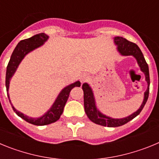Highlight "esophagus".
Listing matches in <instances>:
<instances>
[{
  "mask_svg": "<svg viewBox=\"0 0 159 159\" xmlns=\"http://www.w3.org/2000/svg\"><path fill=\"white\" fill-rule=\"evenodd\" d=\"M89 79V76H88L87 74H83L82 75L80 76V82L81 83H84L85 81H87Z\"/></svg>",
  "mask_w": 159,
  "mask_h": 159,
  "instance_id": "obj_1",
  "label": "esophagus"
}]
</instances>
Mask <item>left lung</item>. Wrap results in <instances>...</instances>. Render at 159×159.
<instances>
[{
    "instance_id": "obj_1",
    "label": "left lung",
    "mask_w": 159,
    "mask_h": 159,
    "mask_svg": "<svg viewBox=\"0 0 159 159\" xmlns=\"http://www.w3.org/2000/svg\"><path fill=\"white\" fill-rule=\"evenodd\" d=\"M114 40H115L116 44H117L118 50L122 55H123V56H133V57H135L138 64L141 68V71H143L145 74L146 80L148 84V87H147V90L144 94V99H143V103L137 111L130 115L128 117L123 118V119H112V118L107 117V116L102 115V113H100L99 111L97 110L92 88H90L88 84H83L82 88L83 91H84V110H85L88 119L92 122L95 123V124L108 127H116L123 126V125L126 124L129 121H130L131 119L135 118L138 115H139L140 112L142 111V110L145 106L147 99H148L149 91H150V88H149L150 87V75H149L148 64L146 62L145 58L143 57L139 48L138 47L137 44H135L134 43H132V42L126 40L125 38L120 37V36L115 37Z\"/></svg>"
}]
</instances>
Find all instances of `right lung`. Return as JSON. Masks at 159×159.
I'll use <instances>...</instances> for the list:
<instances>
[{"mask_svg":"<svg viewBox=\"0 0 159 159\" xmlns=\"http://www.w3.org/2000/svg\"><path fill=\"white\" fill-rule=\"evenodd\" d=\"M48 36L47 35L41 32V33L35 35V36H32L29 39L20 40L18 43L16 47L14 49V51L12 52L9 62L7 66L6 77H5V86H6L7 92L8 91V86H9V81H10L11 77L13 75L18 65L20 63V61L23 60L24 57H25V55L28 54L29 52L32 51L33 49L41 46L48 40ZM75 87H80V82L76 81L74 84H71V85L64 88L62 92L59 94L57 99H56L52 107L50 108V110L40 118L35 119V118L28 117V116H25L24 114H22L21 112L18 111L16 108H14L12 104L11 105H12V109H13L14 111L16 112V115L21 119H25V121L28 122V123L36 125V126H43V125L50 124V123L57 122L60 118V116L62 115L63 111H64V106H65L67 99L69 97L70 92ZM7 94H8V97L9 99L8 93ZM9 102H10V99H9Z\"/></svg>","mask_w":159,"mask_h":159,"instance_id":"add662e5","label":"right lung"}]
</instances>
